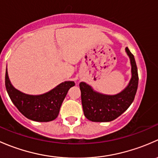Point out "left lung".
<instances>
[{
    "instance_id": "obj_1",
    "label": "left lung",
    "mask_w": 158,
    "mask_h": 158,
    "mask_svg": "<svg viewBox=\"0 0 158 158\" xmlns=\"http://www.w3.org/2000/svg\"><path fill=\"white\" fill-rule=\"evenodd\" d=\"M125 51L130 58L131 78L126 88L122 92L116 95H106L95 91L85 82L79 83L83 112L89 121L111 122L125 112L133 102L138 85V68L135 57L128 47Z\"/></svg>"
}]
</instances>
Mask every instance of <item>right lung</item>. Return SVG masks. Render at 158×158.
I'll return each mask as SVG.
<instances>
[{
	"mask_svg": "<svg viewBox=\"0 0 158 158\" xmlns=\"http://www.w3.org/2000/svg\"><path fill=\"white\" fill-rule=\"evenodd\" d=\"M74 85L73 81H66L42 95H27L13 86L6 69L5 86L11 101L20 113L35 122H47L56 118L68 91Z\"/></svg>",
	"mask_w": 158,
	"mask_h": 158,
	"instance_id": "add662e5",
	"label": "right lung"
}]
</instances>
